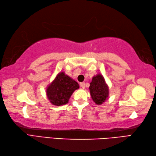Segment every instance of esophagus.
<instances>
[{"instance_id":"obj_1","label":"esophagus","mask_w":156,"mask_h":156,"mask_svg":"<svg viewBox=\"0 0 156 156\" xmlns=\"http://www.w3.org/2000/svg\"><path fill=\"white\" fill-rule=\"evenodd\" d=\"M80 85H81V87L83 89H84V88L85 87V83H83V82L81 83Z\"/></svg>"}]
</instances>
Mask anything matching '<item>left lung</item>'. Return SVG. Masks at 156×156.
<instances>
[{
    "instance_id": "1",
    "label": "left lung",
    "mask_w": 156,
    "mask_h": 156,
    "mask_svg": "<svg viewBox=\"0 0 156 156\" xmlns=\"http://www.w3.org/2000/svg\"><path fill=\"white\" fill-rule=\"evenodd\" d=\"M89 89L92 100L98 105L102 104L108 98V86L103 76L100 73L92 78Z\"/></svg>"
}]
</instances>
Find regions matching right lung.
<instances>
[{
  "label": "right lung",
  "instance_id": "obj_1",
  "mask_svg": "<svg viewBox=\"0 0 156 156\" xmlns=\"http://www.w3.org/2000/svg\"><path fill=\"white\" fill-rule=\"evenodd\" d=\"M79 88L77 82L64 72H60L46 88V95L50 102L55 106H62L68 103L73 93Z\"/></svg>",
  "mask_w": 156,
  "mask_h": 156
}]
</instances>
